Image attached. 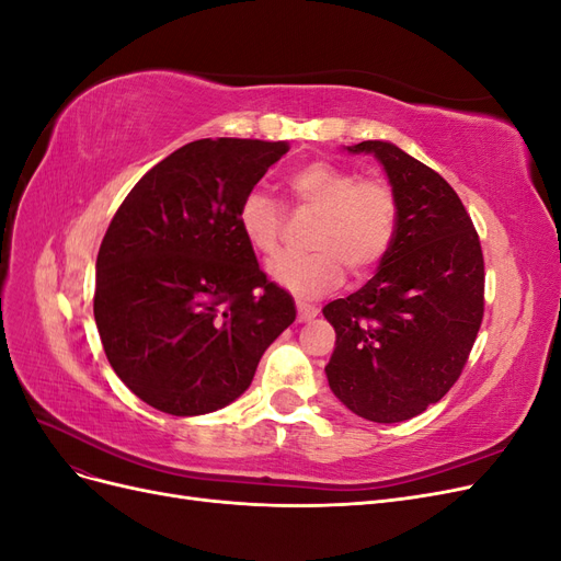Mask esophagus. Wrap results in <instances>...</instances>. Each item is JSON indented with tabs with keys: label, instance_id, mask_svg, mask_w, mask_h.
Listing matches in <instances>:
<instances>
[{
	"label": "esophagus",
	"instance_id": "esophagus-1",
	"mask_svg": "<svg viewBox=\"0 0 561 561\" xmlns=\"http://www.w3.org/2000/svg\"><path fill=\"white\" fill-rule=\"evenodd\" d=\"M316 313H318V307L316 304H309V301H297V320L299 322H307V320H311V318H316Z\"/></svg>",
	"mask_w": 561,
	"mask_h": 561
}]
</instances>
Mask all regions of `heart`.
<instances>
[{
  "label": "heart",
  "mask_w": 561,
  "mask_h": 561,
  "mask_svg": "<svg viewBox=\"0 0 561 561\" xmlns=\"http://www.w3.org/2000/svg\"><path fill=\"white\" fill-rule=\"evenodd\" d=\"M299 208L318 210L311 252H287L268 264V276L301 297H316L353 276L377 268L396 243L400 201L390 182L377 175L358 178L353 168L328 159L304 163L287 178ZM239 229L250 248L274 254L280 245L285 213L276 198L252 190L241 203Z\"/></svg>",
  "instance_id": "obj_1"
}]
</instances>
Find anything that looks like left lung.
Wrapping results in <instances>:
<instances>
[{"mask_svg":"<svg viewBox=\"0 0 561 561\" xmlns=\"http://www.w3.org/2000/svg\"><path fill=\"white\" fill-rule=\"evenodd\" d=\"M348 151L383 163L400 227L375 278L322 309L336 332L325 371L353 414L398 423L426 412L461 377L484 316V257L443 175L390 142Z\"/></svg>","mask_w":561,"mask_h":561,"instance_id":"obj_1","label":"left lung"}]
</instances>
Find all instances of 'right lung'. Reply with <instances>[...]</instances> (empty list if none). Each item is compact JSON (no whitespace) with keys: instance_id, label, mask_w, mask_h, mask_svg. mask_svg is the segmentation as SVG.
I'll list each match as a JSON object with an SVG mask.
<instances>
[{"instance_id":"right-lung-1","label":"right lung","mask_w":561,"mask_h":561,"mask_svg":"<svg viewBox=\"0 0 561 561\" xmlns=\"http://www.w3.org/2000/svg\"><path fill=\"white\" fill-rule=\"evenodd\" d=\"M287 149L190 142L112 217L95 262V325L116 377L154 410L198 416L233 402L295 322L293 297L266 278L236 219Z\"/></svg>"}]
</instances>
